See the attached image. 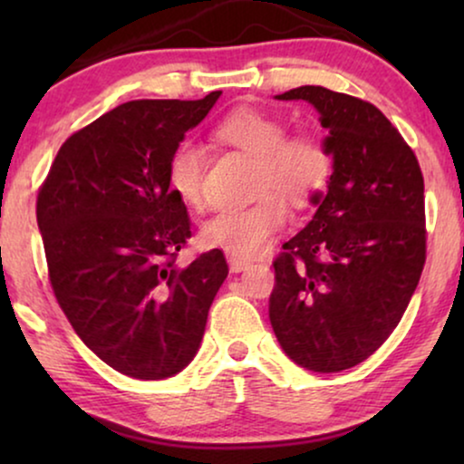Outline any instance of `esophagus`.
<instances>
[{"mask_svg":"<svg viewBox=\"0 0 464 464\" xmlns=\"http://www.w3.org/2000/svg\"><path fill=\"white\" fill-rule=\"evenodd\" d=\"M227 266H230V272H234V275H237V272H243V270L249 268L251 262H246V259H243V257L230 256V257H227Z\"/></svg>","mask_w":464,"mask_h":464,"instance_id":"1","label":"esophagus"}]
</instances>
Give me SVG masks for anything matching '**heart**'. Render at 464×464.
<instances>
[{"label": "heart", "mask_w": 464, "mask_h": 464, "mask_svg": "<svg viewBox=\"0 0 464 464\" xmlns=\"http://www.w3.org/2000/svg\"><path fill=\"white\" fill-rule=\"evenodd\" d=\"M281 120L259 110H237L215 129L221 141L256 158L253 181L264 192L249 207L224 208L202 224V240L234 257H256L287 221L283 198L304 207L327 186L334 170V154L325 135L297 130L285 135ZM205 151L192 139H183L170 151L167 181L183 205H202ZM275 188L279 193H268Z\"/></svg>", "instance_id": "heart-1"}]
</instances>
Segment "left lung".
Listing matches in <instances>:
<instances>
[{"mask_svg":"<svg viewBox=\"0 0 464 464\" xmlns=\"http://www.w3.org/2000/svg\"><path fill=\"white\" fill-rule=\"evenodd\" d=\"M278 101L319 111L334 154L327 192L275 259L270 323L285 354L310 372L359 365L408 308L427 257L424 179L414 151L378 107L323 86Z\"/></svg>","mask_w":464,"mask_h":464,"instance_id":"obj_1","label":"left lung"}]
</instances>
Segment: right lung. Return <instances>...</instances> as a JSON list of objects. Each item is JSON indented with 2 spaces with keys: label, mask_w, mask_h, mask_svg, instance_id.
I'll return each instance as SVG.
<instances>
[{
  "label": "right lung",
  "mask_w": 464,
  "mask_h": 464,
  "mask_svg": "<svg viewBox=\"0 0 464 464\" xmlns=\"http://www.w3.org/2000/svg\"><path fill=\"white\" fill-rule=\"evenodd\" d=\"M219 94L118 105L61 145L37 194L56 302L82 342L124 376L179 373L227 276L219 249L175 264L192 230L167 181L170 151Z\"/></svg>",
  "instance_id": "right-lung-1"
}]
</instances>
